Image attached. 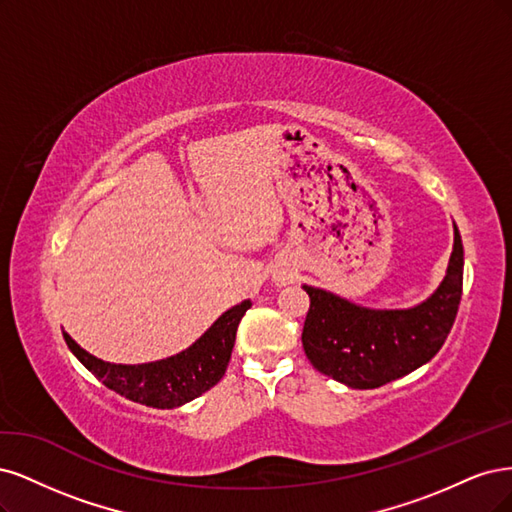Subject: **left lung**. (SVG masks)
Segmentation results:
<instances>
[{"label":"left lung","mask_w":512,"mask_h":512,"mask_svg":"<svg viewBox=\"0 0 512 512\" xmlns=\"http://www.w3.org/2000/svg\"><path fill=\"white\" fill-rule=\"evenodd\" d=\"M464 285V246L455 225L447 276L415 308L374 310L308 287L304 353L321 374L353 389H376L427 364L447 340Z\"/></svg>","instance_id":"1"}]
</instances>
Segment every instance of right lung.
<instances>
[{
    "mask_svg": "<svg viewBox=\"0 0 512 512\" xmlns=\"http://www.w3.org/2000/svg\"><path fill=\"white\" fill-rule=\"evenodd\" d=\"M249 308L251 300L229 308L189 349L151 364H108L80 349L68 332H63V338L80 364L108 389L144 406L176 408L195 400L221 381L232 357L238 323Z\"/></svg>",
    "mask_w": 512,
    "mask_h": 512,
    "instance_id": "right-lung-1",
    "label": "right lung"
}]
</instances>
